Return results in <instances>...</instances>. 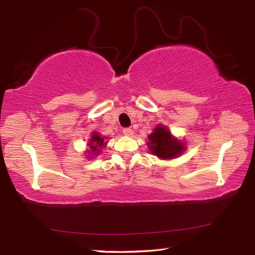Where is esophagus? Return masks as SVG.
<instances>
[{"label":"esophagus","instance_id":"obj_1","mask_svg":"<svg viewBox=\"0 0 255 255\" xmlns=\"http://www.w3.org/2000/svg\"><path fill=\"white\" fill-rule=\"evenodd\" d=\"M123 134H124V135L131 136V135H132V134H133V131H132V128H123Z\"/></svg>","mask_w":255,"mask_h":255}]
</instances>
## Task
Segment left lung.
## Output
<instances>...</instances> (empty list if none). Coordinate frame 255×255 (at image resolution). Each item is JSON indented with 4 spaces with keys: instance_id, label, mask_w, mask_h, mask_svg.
Masks as SVG:
<instances>
[{
    "instance_id": "left-lung-1",
    "label": "left lung",
    "mask_w": 255,
    "mask_h": 255,
    "mask_svg": "<svg viewBox=\"0 0 255 255\" xmlns=\"http://www.w3.org/2000/svg\"><path fill=\"white\" fill-rule=\"evenodd\" d=\"M148 140L151 152L164 160L180 155L182 151L185 150L184 144L173 138L171 133L162 126H157L154 128L153 133L148 135Z\"/></svg>"
}]
</instances>
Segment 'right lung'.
Returning <instances> with one entry per match:
<instances>
[{"instance_id":"add662e5","label":"right lung","mask_w":255,"mask_h":255,"mask_svg":"<svg viewBox=\"0 0 255 255\" xmlns=\"http://www.w3.org/2000/svg\"><path fill=\"white\" fill-rule=\"evenodd\" d=\"M105 143L104 142V137H101L98 133H93L92 137H91V141L89 143V146H90V151L93 153V154H99L100 148H102L103 146H105Z\"/></svg>"}]
</instances>
